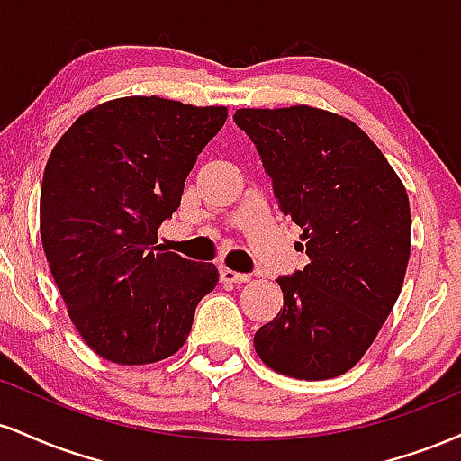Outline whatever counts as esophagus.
<instances>
[{
	"label": "esophagus",
	"mask_w": 461,
	"mask_h": 461,
	"mask_svg": "<svg viewBox=\"0 0 461 461\" xmlns=\"http://www.w3.org/2000/svg\"><path fill=\"white\" fill-rule=\"evenodd\" d=\"M221 282L223 284H245V282H249V275L230 271V268H221Z\"/></svg>",
	"instance_id": "34e87169"
}]
</instances>
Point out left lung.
<instances>
[{"label":"left lung","mask_w":461,"mask_h":461,"mask_svg":"<svg viewBox=\"0 0 461 461\" xmlns=\"http://www.w3.org/2000/svg\"><path fill=\"white\" fill-rule=\"evenodd\" d=\"M279 210L310 264L277 279L284 310L253 347L294 379H331L362 359L393 312L410 260V199L379 147L353 121L312 105L242 108Z\"/></svg>","instance_id":"left-lung-1"}]
</instances>
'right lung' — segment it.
<instances>
[{"instance_id":"right-lung-1","label":"right lung","mask_w":461,"mask_h":461,"mask_svg":"<svg viewBox=\"0 0 461 461\" xmlns=\"http://www.w3.org/2000/svg\"><path fill=\"white\" fill-rule=\"evenodd\" d=\"M225 105L121 97L84 113L56 142L41 188V238L68 316L114 364H153L186 342L197 303L219 282L158 245Z\"/></svg>"}]
</instances>
